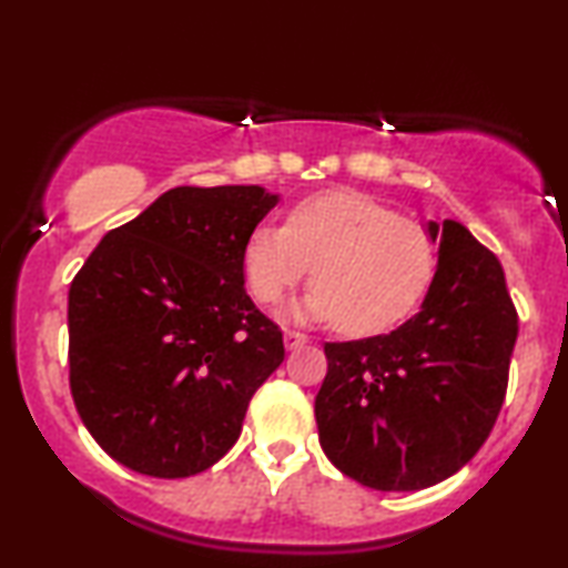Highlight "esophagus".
Instances as JSON below:
<instances>
[{
  "label": "esophagus",
  "mask_w": 568,
  "mask_h": 568,
  "mask_svg": "<svg viewBox=\"0 0 568 568\" xmlns=\"http://www.w3.org/2000/svg\"><path fill=\"white\" fill-rule=\"evenodd\" d=\"M307 341H310V338L305 336V333H297V331H284V346L290 348V352H292V348L305 346Z\"/></svg>",
  "instance_id": "34e87169"
}]
</instances>
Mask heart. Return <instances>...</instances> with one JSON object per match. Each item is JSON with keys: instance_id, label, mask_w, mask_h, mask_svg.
Instances as JSON below:
<instances>
[{"instance_id": "b5f03b06", "label": "heart", "mask_w": 568, "mask_h": 568, "mask_svg": "<svg viewBox=\"0 0 568 568\" xmlns=\"http://www.w3.org/2000/svg\"><path fill=\"white\" fill-rule=\"evenodd\" d=\"M437 247L422 224L356 191L300 201L284 227L258 224L243 245L247 290L274 305L313 266V290L290 310L300 321H338L377 333L406 317L429 284Z\"/></svg>"}]
</instances>
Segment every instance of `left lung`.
<instances>
[{
  "mask_svg": "<svg viewBox=\"0 0 568 568\" xmlns=\"http://www.w3.org/2000/svg\"><path fill=\"white\" fill-rule=\"evenodd\" d=\"M437 271L390 333L325 344L315 422L328 460L377 491H418L473 460L499 416L517 310L496 255L460 222H429Z\"/></svg>",
  "mask_w": 568,
  "mask_h": 568,
  "instance_id": "obj_1",
  "label": "left lung"
}]
</instances>
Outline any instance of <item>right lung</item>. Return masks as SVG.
Masks as SVG:
<instances>
[{"instance_id": "add662e5", "label": "right lung", "mask_w": 568, "mask_h": 568, "mask_svg": "<svg viewBox=\"0 0 568 568\" xmlns=\"http://www.w3.org/2000/svg\"><path fill=\"white\" fill-rule=\"evenodd\" d=\"M278 193L178 185L108 232L69 286V385L115 463L152 478L212 468L284 362L245 294L243 245Z\"/></svg>"}]
</instances>
